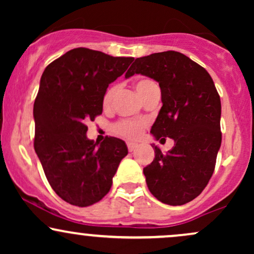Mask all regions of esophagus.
Returning a JSON list of instances; mask_svg holds the SVG:
<instances>
[{"mask_svg":"<svg viewBox=\"0 0 254 254\" xmlns=\"http://www.w3.org/2000/svg\"><path fill=\"white\" fill-rule=\"evenodd\" d=\"M137 147H138V144H137V143H132V142H127V149H129V151H133Z\"/></svg>","mask_w":254,"mask_h":254,"instance_id":"1","label":"esophagus"}]
</instances>
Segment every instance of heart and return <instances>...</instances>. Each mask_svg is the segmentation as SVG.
Returning <instances> with one entry per match:
<instances>
[{
	"label": "heart",
	"instance_id": "obj_1",
	"mask_svg": "<svg viewBox=\"0 0 254 254\" xmlns=\"http://www.w3.org/2000/svg\"><path fill=\"white\" fill-rule=\"evenodd\" d=\"M135 88L137 94L139 98L143 100L150 94L154 90L159 89V86L154 82V81L148 80V78H143V80H138L135 83ZM118 87L112 86L105 92L103 98V106L104 109H110L112 106L113 100H115L116 95H117ZM145 123L143 121H133V119H121L117 123L113 124L112 129L119 136H123L125 138L135 139L142 133V130L144 129Z\"/></svg>",
	"mask_w": 254,
	"mask_h": 254
}]
</instances>
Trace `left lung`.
<instances>
[{"label":"left lung","instance_id":"8db88e82","mask_svg":"<svg viewBox=\"0 0 254 254\" xmlns=\"http://www.w3.org/2000/svg\"><path fill=\"white\" fill-rule=\"evenodd\" d=\"M135 74L159 82L162 107L150 132L174 141L167 154L153 144L155 157L143 168L147 186L160 202L183 205L199 196L214 173L222 141L220 95L209 72L177 51L136 58L125 77Z\"/></svg>","mask_w":254,"mask_h":254}]
</instances>
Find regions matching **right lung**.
I'll return each mask as SVG.
<instances>
[{
    "mask_svg": "<svg viewBox=\"0 0 254 254\" xmlns=\"http://www.w3.org/2000/svg\"><path fill=\"white\" fill-rule=\"evenodd\" d=\"M132 57L72 49L44 70L33 106L34 150L54 191L66 203L88 206L109 193L112 178L127 155L124 141L87 138V121L103 113V98Z\"/></svg>",
    "mask_w": 254,
    "mask_h": 254,
    "instance_id": "1",
    "label": "right lung"
}]
</instances>
